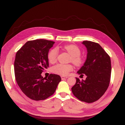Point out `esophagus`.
Instances as JSON below:
<instances>
[{"instance_id": "esophagus-1", "label": "esophagus", "mask_w": 125, "mask_h": 125, "mask_svg": "<svg viewBox=\"0 0 125 125\" xmlns=\"http://www.w3.org/2000/svg\"><path fill=\"white\" fill-rule=\"evenodd\" d=\"M67 77H64V76H61V79H67Z\"/></svg>"}]
</instances>
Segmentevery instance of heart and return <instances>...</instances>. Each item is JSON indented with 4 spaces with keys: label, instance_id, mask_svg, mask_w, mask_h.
<instances>
[{
    "label": "heart",
    "instance_id": "1",
    "mask_svg": "<svg viewBox=\"0 0 125 125\" xmlns=\"http://www.w3.org/2000/svg\"><path fill=\"white\" fill-rule=\"evenodd\" d=\"M63 49L71 55L70 61L76 66H80L82 64L83 59L81 58V51L80 49L74 44H67L63 47ZM58 54V50L53 48L49 52L48 60L50 63H53L57 60ZM73 69V66L72 64L59 63L52 67V72L54 73L61 76H67Z\"/></svg>",
    "mask_w": 125,
    "mask_h": 125
}]
</instances>
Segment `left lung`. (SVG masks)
I'll return each instance as SVG.
<instances>
[{
  "label": "left lung",
  "mask_w": 125,
  "mask_h": 125,
  "mask_svg": "<svg viewBox=\"0 0 125 125\" xmlns=\"http://www.w3.org/2000/svg\"><path fill=\"white\" fill-rule=\"evenodd\" d=\"M87 49V58L83 65L77 72L79 74L86 76V79L76 82L72 92L81 101L92 103L104 95L109 85L111 74V61L109 56L97 43L83 41Z\"/></svg>",
  "instance_id": "left-lung-1"
}]
</instances>
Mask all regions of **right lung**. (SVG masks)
<instances>
[{"mask_svg":"<svg viewBox=\"0 0 125 125\" xmlns=\"http://www.w3.org/2000/svg\"><path fill=\"white\" fill-rule=\"evenodd\" d=\"M54 43L44 39L28 41L16 54V81L24 94L32 100H44L51 96L61 81L58 74H51L47 79L41 75L49 67L48 53Z\"/></svg>","mask_w":125,"mask_h":125,"instance_id":"1","label":"right lung"}]
</instances>
